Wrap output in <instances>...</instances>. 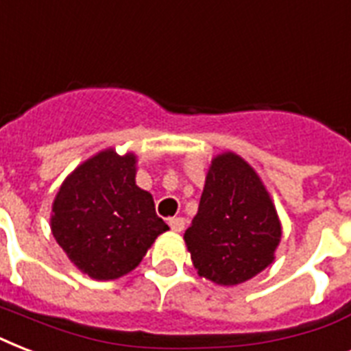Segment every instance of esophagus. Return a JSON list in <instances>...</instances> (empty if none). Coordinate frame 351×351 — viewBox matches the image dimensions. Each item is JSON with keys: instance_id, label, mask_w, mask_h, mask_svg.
<instances>
[{"instance_id": "esophagus-1", "label": "esophagus", "mask_w": 351, "mask_h": 351, "mask_svg": "<svg viewBox=\"0 0 351 351\" xmlns=\"http://www.w3.org/2000/svg\"><path fill=\"white\" fill-rule=\"evenodd\" d=\"M169 226L175 233H182L184 228H186V220L182 219V217H173V219H169Z\"/></svg>"}]
</instances>
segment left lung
<instances>
[{
	"instance_id": "obj_1",
	"label": "left lung",
	"mask_w": 351,
	"mask_h": 351,
	"mask_svg": "<svg viewBox=\"0 0 351 351\" xmlns=\"http://www.w3.org/2000/svg\"><path fill=\"white\" fill-rule=\"evenodd\" d=\"M282 224L264 182L240 154L211 158L198 213L184 233L193 266L219 286L250 280L275 261Z\"/></svg>"
}]
</instances>
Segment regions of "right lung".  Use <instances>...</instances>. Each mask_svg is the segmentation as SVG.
I'll list each match as a JSON object with an SVG mask.
<instances>
[{"mask_svg":"<svg viewBox=\"0 0 351 351\" xmlns=\"http://www.w3.org/2000/svg\"><path fill=\"white\" fill-rule=\"evenodd\" d=\"M138 156L112 147L93 154L67 175L51 211V231L80 271L114 280L142 262L169 226L153 195L136 186Z\"/></svg>","mask_w":351,"mask_h":351,"instance_id":"obj_1","label":"right lung"}]
</instances>
